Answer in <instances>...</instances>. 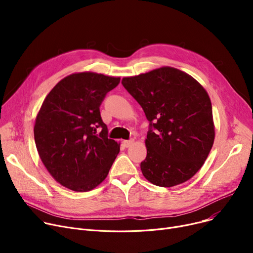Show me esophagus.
<instances>
[{
	"label": "esophagus",
	"mask_w": 253,
	"mask_h": 253,
	"mask_svg": "<svg viewBox=\"0 0 253 253\" xmlns=\"http://www.w3.org/2000/svg\"><path fill=\"white\" fill-rule=\"evenodd\" d=\"M133 139H129V140H124L123 141V145H124V147L125 148H129L130 147V145L132 144V143H133Z\"/></svg>",
	"instance_id": "34e87169"
}]
</instances>
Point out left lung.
I'll return each mask as SVG.
<instances>
[{"instance_id": "1", "label": "left lung", "mask_w": 253, "mask_h": 253, "mask_svg": "<svg viewBox=\"0 0 253 253\" xmlns=\"http://www.w3.org/2000/svg\"><path fill=\"white\" fill-rule=\"evenodd\" d=\"M122 85L142 108L149 124L143 176L158 187H174L202 167L214 141L206 90L174 68L124 78Z\"/></svg>"}]
</instances>
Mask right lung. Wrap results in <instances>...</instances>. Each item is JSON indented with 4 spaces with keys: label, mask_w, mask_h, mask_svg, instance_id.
<instances>
[{
    "label": "right lung",
    "mask_w": 253,
    "mask_h": 253,
    "mask_svg": "<svg viewBox=\"0 0 253 253\" xmlns=\"http://www.w3.org/2000/svg\"><path fill=\"white\" fill-rule=\"evenodd\" d=\"M120 78L95 73L62 79L46 96L34 128L36 147L49 173L63 187L88 192L108 176L120 152L108 137L99 106Z\"/></svg>",
    "instance_id": "obj_1"
}]
</instances>
